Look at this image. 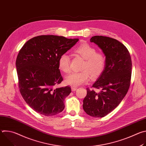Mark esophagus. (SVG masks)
Here are the masks:
<instances>
[{
    "mask_svg": "<svg viewBox=\"0 0 146 146\" xmlns=\"http://www.w3.org/2000/svg\"><path fill=\"white\" fill-rule=\"evenodd\" d=\"M71 89H72V91H76V90L77 89V87L72 86V87H71Z\"/></svg>",
    "mask_w": 146,
    "mask_h": 146,
    "instance_id": "34e87169",
    "label": "esophagus"
}]
</instances>
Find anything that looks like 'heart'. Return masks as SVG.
<instances>
[{
	"mask_svg": "<svg viewBox=\"0 0 146 146\" xmlns=\"http://www.w3.org/2000/svg\"><path fill=\"white\" fill-rule=\"evenodd\" d=\"M76 52L86 59L81 72H72L66 77V83L74 87L88 82L90 75L92 78L99 76L106 66V58L102 53L96 52V50L87 43L78 46ZM59 69L65 73L70 71V57L68 53L62 54L58 60Z\"/></svg>",
	"mask_w": 146,
	"mask_h": 146,
	"instance_id": "b5f03b06",
	"label": "heart"
}]
</instances>
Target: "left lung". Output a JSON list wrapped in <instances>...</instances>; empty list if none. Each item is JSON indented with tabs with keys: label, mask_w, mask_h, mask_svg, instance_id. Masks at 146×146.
I'll return each mask as SVG.
<instances>
[{
	"label": "left lung",
	"mask_w": 146,
	"mask_h": 146,
	"mask_svg": "<svg viewBox=\"0 0 146 146\" xmlns=\"http://www.w3.org/2000/svg\"><path fill=\"white\" fill-rule=\"evenodd\" d=\"M90 41L96 44L106 56V66L92 87L87 88L83 109L89 115L103 117L116 108L127 94L131 84L132 60L130 54L116 39L95 36Z\"/></svg>",
	"instance_id": "8db88e82"
}]
</instances>
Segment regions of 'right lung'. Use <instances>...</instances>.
Returning <instances> with one entry per match:
<instances>
[{
  "instance_id": "add662e5",
  "label": "right lung",
  "mask_w": 146,
  "mask_h": 146,
  "mask_svg": "<svg viewBox=\"0 0 146 146\" xmlns=\"http://www.w3.org/2000/svg\"><path fill=\"white\" fill-rule=\"evenodd\" d=\"M78 40L55 35L38 36L29 40L19 50L15 62L19 91L37 113L52 116L64 109V100L71 88H54L63 80L58 60Z\"/></svg>"
}]
</instances>
